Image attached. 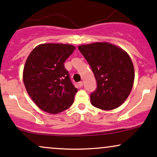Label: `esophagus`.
<instances>
[{"mask_svg":"<svg viewBox=\"0 0 157 157\" xmlns=\"http://www.w3.org/2000/svg\"><path fill=\"white\" fill-rule=\"evenodd\" d=\"M82 86H83V82H82V81H80V82H78V86H79V87H80V88L82 87Z\"/></svg>","mask_w":157,"mask_h":157,"instance_id":"esophagus-1","label":"esophagus"}]
</instances>
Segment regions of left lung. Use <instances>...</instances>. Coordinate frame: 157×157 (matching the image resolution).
Instances as JSON below:
<instances>
[{"label":"left lung","instance_id":"8db88e82","mask_svg":"<svg viewBox=\"0 0 157 157\" xmlns=\"http://www.w3.org/2000/svg\"><path fill=\"white\" fill-rule=\"evenodd\" d=\"M78 49L88 61L97 88L91 94V103L104 111L118 108L130 94L134 82V67L122 48L108 42L80 45Z\"/></svg>","mask_w":157,"mask_h":157}]
</instances>
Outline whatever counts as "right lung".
<instances>
[{"label": "right lung", "mask_w": 157, "mask_h": 157, "mask_svg": "<svg viewBox=\"0 0 157 157\" xmlns=\"http://www.w3.org/2000/svg\"><path fill=\"white\" fill-rule=\"evenodd\" d=\"M75 49L71 44H43L27 57L23 83L33 102L45 112L56 114L74 102L77 89L71 83L63 63Z\"/></svg>", "instance_id": "right-lung-1"}]
</instances>
